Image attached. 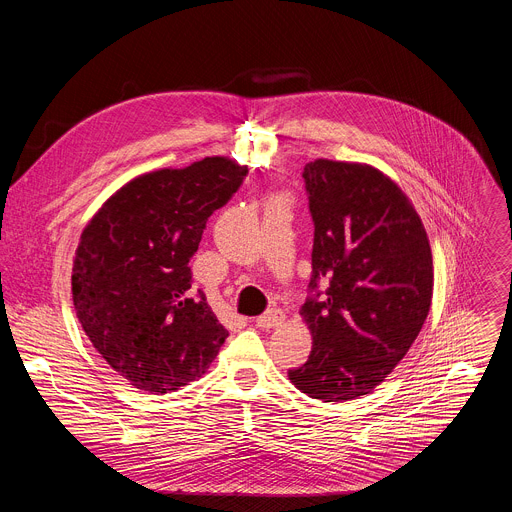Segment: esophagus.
<instances>
[{
	"instance_id": "1",
	"label": "esophagus",
	"mask_w": 512,
	"mask_h": 512,
	"mask_svg": "<svg viewBox=\"0 0 512 512\" xmlns=\"http://www.w3.org/2000/svg\"><path fill=\"white\" fill-rule=\"evenodd\" d=\"M283 320H285V314H283L281 310H269V312H265L263 316H259V318L255 320V326H259V328H263V330H269V328L281 326Z\"/></svg>"
}]
</instances>
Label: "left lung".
Here are the masks:
<instances>
[{"instance_id":"8db88e82","label":"left lung","mask_w":512,"mask_h":512,"mask_svg":"<svg viewBox=\"0 0 512 512\" xmlns=\"http://www.w3.org/2000/svg\"><path fill=\"white\" fill-rule=\"evenodd\" d=\"M314 249L300 308L312 352L289 381L326 403L371 393L403 360L431 308L433 261L407 194L381 170L314 160L304 168Z\"/></svg>"}]
</instances>
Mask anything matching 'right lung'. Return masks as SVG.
Masks as SVG:
<instances>
[{
    "mask_svg": "<svg viewBox=\"0 0 512 512\" xmlns=\"http://www.w3.org/2000/svg\"><path fill=\"white\" fill-rule=\"evenodd\" d=\"M227 156L162 168L121 186L81 233L72 261L77 318L109 367L135 389L164 395L200 379L229 336L190 259L208 216L247 176Z\"/></svg>",
    "mask_w": 512,
    "mask_h": 512,
    "instance_id": "1",
    "label": "right lung"
}]
</instances>
